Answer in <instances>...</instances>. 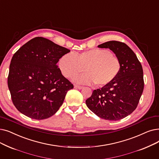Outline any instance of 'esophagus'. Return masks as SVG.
<instances>
[{"label":"esophagus","mask_w":159,"mask_h":159,"mask_svg":"<svg viewBox=\"0 0 159 159\" xmlns=\"http://www.w3.org/2000/svg\"><path fill=\"white\" fill-rule=\"evenodd\" d=\"M74 87H75V88H77V89H81L83 88V86H78V85H75V86H74Z\"/></svg>","instance_id":"34e87169"}]
</instances>
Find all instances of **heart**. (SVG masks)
I'll use <instances>...</instances> for the list:
<instances>
[{
  "mask_svg": "<svg viewBox=\"0 0 159 159\" xmlns=\"http://www.w3.org/2000/svg\"><path fill=\"white\" fill-rule=\"evenodd\" d=\"M60 70L64 77L84 84H95L97 86H106L113 82L118 75L121 63L119 58L111 52L93 49L79 54L68 53L63 55L58 61Z\"/></svg>",
  "mask_w": 159,
  "mask_h": 159,
  "instance_id": "obj_1",
  "label": "heart"
}]
</instances>
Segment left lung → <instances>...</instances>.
Segmentation results:
<instances>
[{"mask_svg":"<svg viewBox=\"0 0 159 159\" xmlns=\"http://www.w3.org/2000/svg\"><path fill=\"white\" fill-rule=\"evenodd\" d=\"M98 47L111 50L119 58L121 69L110 84L93 90L86 104L101 118L120 120L132 113L139 104L144 86L142 67L135 53L125 43L110 41Z\"/></svg>","mask_w":159,"mask_h":159,"instance_id":"left-lung-1","label":"left lung"}]
</instances>
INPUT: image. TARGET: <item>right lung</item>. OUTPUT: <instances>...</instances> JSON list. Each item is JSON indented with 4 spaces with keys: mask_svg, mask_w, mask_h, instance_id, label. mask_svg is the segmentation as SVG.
Returning a JSON list of instances; mask_svg holds the SVG:
<instances>
[{
    "mask_svg": "<svg viewBox=\"0 0 159 159\" xmlns=\"http://www.w3.org/2000/svg\"><path fill=\"white\" fill-rule=\"evenodd\" d=\"M65 47L42 38H34L13 54L8 86L13 105L23 114L44 120L56 113L73 85L57 65Z\"/></svg>",
    "mask_w": 159,
    "mask_h": 159,
    "instance_id": "right-lung-1",
    "label": "right lung"
}]
</instances>
